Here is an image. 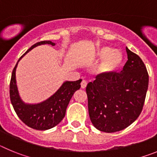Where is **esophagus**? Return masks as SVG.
Returning a JSON list of instances; mask_svg holds the SVG:
<instances>
[{
    "instance_id": "esophagus-1",
    "label": "esophagus",
    "mask_w": 157,
    "mask_h": 157,
    "mask_svg": "<svg viewBox=\"0 0 157 157\" xmlns=\"http://www.w3.org/2000/svg\"><path fill=\"white\" fill-rule=\"evenodd\" d=\"M86 86H87L86 81V80H82V82H81L82 89H85L86 87Z\"/></svg>"
}]
</instances>
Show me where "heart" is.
I'll list each match as a JSON object with an SVG mask.
<instances>
[{
    "mask_svg": "<svg viewBox=\"0 0 157 157\" xmlns=\"http://www.w3.org/2000/svg\"><path fill=\"white\" fill-rule=\"evenodd\" d=\"M96 60L102 59L98 65V74L109 75L117 71L123 62V55L118 49H112L109 46H101L94 51L92 56Z\"/></svg>",
    "mask_w": 157,
    "mask_h": 157,
    "instance_id": "b5f03b06",
    "label": "heart"
}]
</instances>
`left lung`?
I'll return each instance as SVG.
<instances>
[{
    "label": "left lung",
    "instance_id": "obj_1",
    "mask_svg": "<svg viewBox=\"0 0 157 157\" xmlns=\"http://www.w3.org/2000/svg\"><path fill=\"white\" fill-rule=\"evenodd\" d=\"M127 63L121 72L98 75L86 91L93 125L113 133L134 123L141 114L149 86V75L141 58L126 48Z\"/></svg>",
    "mask_w": 157,
    "mask_h": 157
}]
</instances>
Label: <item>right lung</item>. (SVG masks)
Masks as SVG:
<instances>
[{
    "instance_id": "obj_1",
    "label": "right lung",
    "mask_w": 157,
    "mask_h": 157,
    "mask_svg": "<svg viewBox=\"0 0 157 157\" xmlns=\"http://www.w3.org/2000/svg\"><path fill=\"white\" fill-rule=\"evenodd\" d=\"M45 44L55 45V43L51 41H40L32 45L19 59L12 71L10 81V100L18 117L26 125L38 130H48L61 122L65 116L67 107L70 102L71 98L76 90H79L82 82V79L74 82H64L53 95L41 103L31 105L24 103L22 101L19 97L16 80V70L18 63L25 54H27L32 48Z\"/></svg>"
}]
</instances>
